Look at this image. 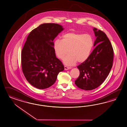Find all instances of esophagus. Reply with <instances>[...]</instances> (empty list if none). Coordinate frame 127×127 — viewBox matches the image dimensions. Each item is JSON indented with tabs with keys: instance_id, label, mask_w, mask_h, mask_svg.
I'll use <instances>...</instances> for the list:
<instances>
[{
	"instance_id": "obj_1",
	"label": "esophagus",
	"mask_w": 127,
	"mask_h": 127,
	"mask_svg": "<svg viewBox=\"0 0 127 127\" xmlns=\"http://www.w3.org/2000/svg\"><path fill=\"white\" fill-rule=\"evenodd\" d=\"M71 67H69V66H64V69L65 70H67L69 69H71Z\"/></svg>"
}]
</instances>
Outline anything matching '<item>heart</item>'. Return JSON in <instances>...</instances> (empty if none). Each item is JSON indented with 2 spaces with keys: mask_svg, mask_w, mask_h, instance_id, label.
<instances>
[{
  "mask_svg": "<svg viewBox=\"0 0 127 127\" xmlns=\"http://www.w3.org/2000/svg\"><path fill=\"white\" fill-rule=\"evenodd\" d=\"M94 46L93 38L89 34L69 32L64 34L62 40L57 39L54 43V50L60 59L65 57V65H71L76 62L83 63L90 56Z\"/></svg>",
  "mask_w": 127,
  "mask_h": 127,
  "instance_id": "heart-1",
  "label": "heart"
}]
</instances>
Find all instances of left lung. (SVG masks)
<instances>
[{
  "instance_id": "8db88e82",
  "label": "left lung",
  "mask_w": 127,
  "mask_h": 127,
  "mask_svg": "<svg viewBox=\"0 0 127 127\" xmlns=\"http://www.w3.org/2000/svg\"><path fill=\"white\" fill-rule=\"evenodd\" d=\"M96 46L89 58L77 66L80 74L75 84L82 90H90L100 86L108 76L113 65V49L104 32L94 28Z\"/></svg>"
}]
</instances>
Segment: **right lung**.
I'll list each match as a JSON object with an SVG mask.
<instances>
[{
	"mask_svg": "<svg viewBox=\"0 0 127 127\" xmlns=\"http://www.w3.org/2000/svg\"><path fill=\"white\" fill-rule=\"evenodd\" d=\"M63 30L58 24L44 23L31 31L27 38L22 51V71L36 88L44 89L52 85L64 69L56 57L53 42Z\"/></svg>",
	"mask_w": 127,
	"mask_h": 127,
	"instance_id": "1",
	"label": "right lung"
}]
</instances>
